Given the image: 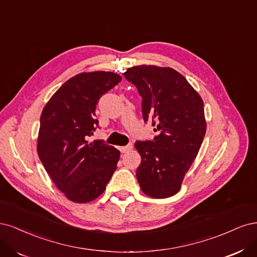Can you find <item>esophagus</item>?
<instances>
[{
  "label": "esophagus",
  "instance_id": "esophagus-1",
  "mask_svg": "<svg viewBox=\"0 0 257 257\" xmlns=\"http://www.w3.org/2000/svg\"><path fill=\"white\" fill-rule=\"evenodd\" d=\"M132 144H128V145H126V146H122V147H120V152L121 153H129L131 150H132Z\"/></svg>",
  "mask_w": 257,
  "mask_h": 257
}]
</instances>
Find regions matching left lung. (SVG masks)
Here are the masks:
<instances>
[{
	"mask_svg": "<svg viewBox=\"0 0 257 257\" xmlns=\"http://www.w3.org/2000/svg\"><path fill=\"white\" fill-rule=\"evenodd\" d=\"M125 78L142 97L144 121L158 132L152 141H137L141 155L137 178L151 197L176 194L200 151L206 134L204 103L184 76L170 67L141 65Z\"/></svg>",
	"mask_w": 257,
	"mask_h": 257,
	"instance_id": "obj_1",
	"label": "left lung"
}]
</instances>
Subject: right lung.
<instances>
[{
  "mask_svg": "<svg viewBox=\"0 0 257 257\" xmlns=\"http://www.w3.org/2000/svg\"><path fill=\"white\" fill-rule=\"evenodd\" d=\"M121 81L110 71L82 72L56 90L40 116L37 153L68 200L88 203L101 195L119 160V151L102 140L88 142L98 127L96 105Z\"/></svg>",
  "mask_w": 257,
  "mask_h": 257,
  "instance_id": "add662e5",
  "label": "right lung"
}]
</instances>
